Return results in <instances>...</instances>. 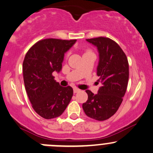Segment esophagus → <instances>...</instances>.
<instances>
[{
    "instance_id": "1",
    "label": "esophagus",
    "mask_w": 153,
    "mask_h": 153,
    "mask_svg": "<svg viewBox=\"0 0 153 153\" xmlns=\"http://www.w3.org/2000/svg\"><path fill=\"white\" fill-rule=\"evenodd\" d=\"M80 89L79 88H76V87H75V88H73V91H74V93H78V92H79L80 91Z\"/></svg>"
}]
</instances>
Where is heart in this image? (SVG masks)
Wrapping results in <instances>:
<instances>
[{"label": "heart", "mask_w": 153, "mask_h": 153, "mask_svg": "<svg viewBox=\"0 0 153 153\" xmlns=\"http://www.w3.org/2000/svg\"><path fill=\"white\" fill-rule=\"evenodd\" d=\"M86 52H87V51H86Z\"/></svg>", "instance_id": "obj_1"}]
</instances>
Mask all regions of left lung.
<instances>
[{"mask_svg": "<svg viewBox=\"0 0 153 153\" xmlns=\"http://www.w3.org/2000/svg\"><path fill=\"white\" fill-rule=\"evenodd\" d=\"M86 41L98 49L97 75L102 85L97 94L85 91L88 100L83 104V109L87 116L102 121L112 117L123 102L128 81V59L119 45L110 38L98 37Z\"/></svg>", "mask_w": 153, "mask_h": 153, "instance_id": "left-lung-1", "label": "left lung"}]
</instances>
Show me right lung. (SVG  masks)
Returning <instances> with one entry per match:
<instances>
[{
  "label": "right lung",
  "mask_w": 153,
  "mask_h": 153,
  "mask_svg": "<svg viewBox=\"0 0 153 153\" xmlns=\"http://www.w3.org/2000/svg\"><path fill=\"white\" fill-rule=\"evenodd\" d=\"M75 42L56 38L41 40L25 55L22 65L25 89L33 110L43 118L60 116L71 100L72 87L59 85L52 73L61 70L65 53Z\"/></svg>",
  "instance_id": "obj_1"
}]
</instances>
